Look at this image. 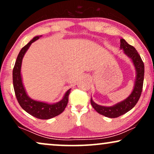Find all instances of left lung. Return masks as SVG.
Listing matches in <instances>:
<instances>
[{
	"mask_svg": "<svg viewBox=\"0 0 154 154\" xmlns=\"http://www.w3.org/2000/svg\"><path fill=\"white\" fill-rule=\"evenodd\" d=\"M120 48L131 60L136 70V79L133 91L126 100L111 106H101L91 98V104L99 114L109 118H116L126 114L134 107L141 97L144 77V65L139 54L133 46L130 45L124 39L120 40Z\"/></svg>",
	"mask_w": 154,
	"mask_h": 154,
	"instance_id": "left-lung-1",
	"label": "left lung"
}]
</instances>
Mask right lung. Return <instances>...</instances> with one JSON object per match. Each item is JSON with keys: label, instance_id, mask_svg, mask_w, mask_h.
Masks as SVG:
<instances>
[{"label": "right lung", "instance_id": "right-lung-1", "mask_svg": "<svg viewBox=\"0 0 154 154\" xmlns=\"http://www.w3.org/2000/svg\"><path fill=\"white\" fill-rule=\"evenodd\" d=\"M41 37L42 35L34 37L32 40L23 47L19 52L13 70V82L15 96L21 107L25 112L35 117L40 119H49L59 115L65 110L68 103V97L70 93L71 89L66 91L63 98L60 102L54 104H48L46 102L34 100L27 94L25 87L23 86L20 72L23 58L31 44Z\"/></svg>", "mask_w": 154, "mask_h": 154}]
</instances>
